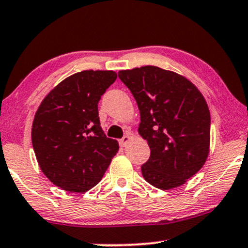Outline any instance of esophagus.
Here are the masks:
<instances>
[{"mask_svg":"<svg viewBox=\"0 0 248 248\" xmlns=\"http://www.w3.org/2000/svg\"><path fill=\"white\" fill-rule=\"evenodd\" d=\"M130 140H131V136H130V133H127V135H124V137H122V139L119 140V144H120L121 146H126L128 143L130 142Z\"/></svg>","mask_w":248,"mask_h":248,"instance_id":"34e87169","label":"esophagus"}]
</instances>
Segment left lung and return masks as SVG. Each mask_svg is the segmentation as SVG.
I'll return each mask as SVG.
<instances>
[{
    "label": "left lung",
    "mask_w": 248,
    "mask_h": 248,
    "mask_svg": "<svg viewBox=\"0 0 248 248\" xmlns=\"http://www.w3.org/2000/svg\"><path fill=\"white\" fill-rule=\"evenodd\" d=\"M119 78L136 99L139 134L151 150L143 177L161 190L181 186L209 153L211 114L202 93L183 75L151 65L119 71Z\"/></svg>",
    "instance_id": "obj_1"
}]
</instances>
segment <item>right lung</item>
Segmentation results:
<instances>
[{"instance_id":"1","label":"right lung","mask_w":248,"mask_h":248,"mask_svg":"<svg viewBox=\"0 0 248 248\" xmlns=\"http://www.w3.org/2000/svg\"><path fill=\"white\" fill-rule=\"evenodd\" d=\"M117 80L113 71H81L46 95L32 124L37 164L51 183L83 193L102 180L119 143L102 129L98 102Z\"/></svg>"}]
</instances>
